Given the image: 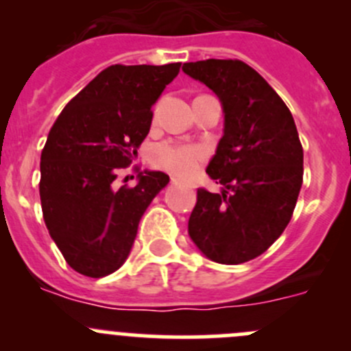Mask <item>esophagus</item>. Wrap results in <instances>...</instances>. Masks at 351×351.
<instances>
[{
  "label": "esophagus",
  "instance_id": "obj_1",
  "mask_svg": "<svg viewBox=\"0 0 351 351\" xmlns=\"http://www.w3.org/2000/svg\"><path fill=\"white\" fill-rule=\"evenodd\" d=\"M171 182H173V183H176V180H175V178H171Z\"/></svg>",
  "mask_w": 351,
  "mask_h": 351
}]
</instances>
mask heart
I'll return each mask as SVG.
<instances>
[{
	"instance_id": "b5f03b06",
	"label": "heart",
	"mask_w": 351,
	"mask_h": 351,
	"mask_svg": "<svg viewBox=\"0 0 351 351\" xmlns=\"http://www.w3.org/2000/svg\"><path fill=\"white\" fill-rule=\"evenodd\" d=\"M208 151L202 144L180 143V141H162L151 151V162L159 169L175 176H190L200 168L207 159Z\"/></svg>"
}]
</instances>
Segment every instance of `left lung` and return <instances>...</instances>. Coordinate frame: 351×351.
Masks as SVG:
<instances>
[{
  "label": "left lung",
  "mask_w": 351,
  "mask_h": 351,
  "mask_svg": "<svg viewBox=\"0 0 351 351\" xmlns=\"http://www.w3.org/2000/svg\"><path fill=\"white\" fill-rule=\"evenodd\" d=\"M224 107V136L207 175L221 193L197 190L189 234L215 263L254 260L284 232L302 186L304 151L277 91L239 59L185 62Z\"/></svg>",
  "instance_id": "1"
}]
</instances>
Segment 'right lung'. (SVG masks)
<instances>
[{"label": "right lung", "instance_id": "add662e5", "mask_svg": "<svg viewBox=\"0 0 351 351\" xmlns=\"http://www.w3.org/2000/svg\"><path fill=\"white\" fill-rule=\"evenodd\" d=\"M182 62L113 64L90 81L54 122L40 154L42 214L73 270L107 277L127 260L139 221L169 176L139 173L136 186L115 189L149 134L159 95Z\"/></svg>", "mask_w": 351, "mask_h": 351}]
</instances>
